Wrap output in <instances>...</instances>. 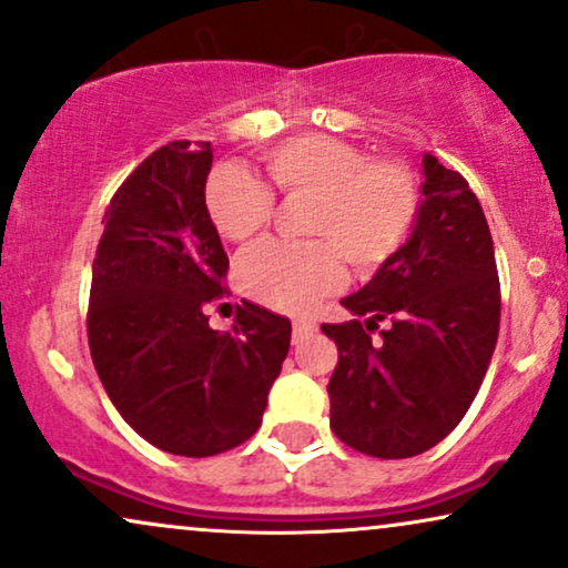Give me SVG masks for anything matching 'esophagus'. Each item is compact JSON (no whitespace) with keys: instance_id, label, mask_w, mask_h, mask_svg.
<instances>
[{"instance_id":"esophagus-1","label":"esophagus","mask_w":568,"mask_h":568,"mask_svg":"<svg viewBox=\"0 0 568 568\" xmlns=\"http://www.w3.org/2000/svg\"><path fill=\"white\" fill-rule=\"evenodd\" d=\"M316 332V324L313 321H295V328H292V342L300 345L305 337H311V334Z\"/></svg>"}]
</instances>
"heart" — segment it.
<instances>
[{"label": "heart", "mask_w": 568, "mask_h": 568, "mask_svg": "<svg viewBox=\"0 0 568 568\" xmlns=\"http://www.w3.org/2000/svg\"><path fill=\"white\" fill-rule=\"evenodd\" d=\"M271 184L286 197H311L305 231L318 240H268L240 261V284L255 303L303 313L334 292L345 263L363 273L389 263L408 242L422 186L400 160H368L361 146L328 134H300L263 152ZM205 207L223 240L247 242L268 226L273 194L242 165L207 176Z\"/></svg>", "instance_id": "heart-1"}]
</instances>
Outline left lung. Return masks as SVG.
Listing matches in <instances>:
<instances>
[{
	"label": "left lung",
	"mask_w": 568,
	"mask_h": 568,
	"mask_svg": "<svg viewBox=\"0 0 568 568\" xmlns=\"http://www.w3.org/2000/svg\"><path fill=\"white\" fill-rule=\"evenodd\" d=\"M422 165L408 242L342 300L353 321L321 326L339 349L326 387L332 429L374 458L443 443L477 397L500 328L498 265L477 194L434 155Z\"/></svg>",
	"instance_id": "8db88e82"
}]
</instances>
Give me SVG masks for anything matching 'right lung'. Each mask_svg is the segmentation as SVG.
<instances>
[{
    "label": "right lung",
    "mask_w": 568,
    "mask_h": 568,
    "mask_svg": "<svg viewBox=\"0 0 568 568\" xmlns=\"http://www.w3.org/2000/svg\"><path fill=\"white\" fill-rule=\"evenodd\" d=\"M210 142H171L104 210L91 265L89 349L118 413L150 445L207 458L261 426L292 324L244 303L231 332L207 324L229 257L205 207Z\"/></svg>",
    "instance_id": "obj_1"
}]
</instances>
